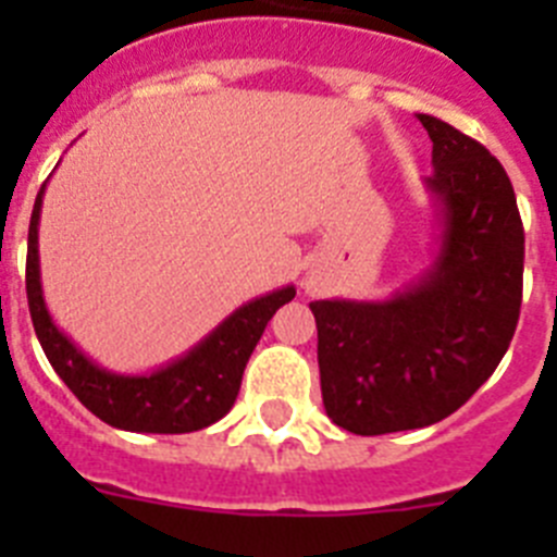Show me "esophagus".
<instances>
[{
	"instance_id": "34e87169",
	"label": "esophagus",
	"mask_w": 557,
	"mask_h": 557,
	"mask_svg": "<svg viewBox=\"0 0 557 557\" xmlns=\"http://www.w3.org/2000/svg\"><path fill=\"white\" fill-rule=\"evenodd\" d=\"M309 287H312V284H309Z\"/></svg>"
}]
</instances>
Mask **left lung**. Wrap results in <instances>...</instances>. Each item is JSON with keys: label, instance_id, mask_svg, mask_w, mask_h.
<instances>
[{"label": "left lung", "instance_id": "1", "mask_svg": "<svg viewBox=\"0 0 557 557\" xmlns=\"http://www.w3.org/2000/svg\"><path fill=\"white\" fill-rule=\"evenodd\" d=\"M432 139L426 189L441 248L387 301H312L326 416L354 435L421 430L496 371L521 309L524 228L513 184L480 141L418 113Z\"/></svg>", "mask_w": 557, "mask_h": 557}]
</instances>
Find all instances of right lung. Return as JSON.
<instances>
[{"label":"right lung","instance_id":"right-lung-1","mask_svg":"<svg viewBox=\"0 0 557 557\" xmlns=\"http://www.w3.org/2000/svg\"><path fill=\"white\" fill-rule=\"evenodd\" d=\"M44 186L38 191L27 236V304L29 318L36 326L38 343L47 354L49 366L66 387L81 398L86 410L100 421L127 432H159V435H181L198 432L214 424L234 407L236 393L243 385L256 343L264 326L295 298V287H282L275 293L253 298L250 304L228 314L209 337L184 354L181 359L147 376H122L95 366L81 348L52 323L44 304L41 270H38V218H41Z\"/></svg>","mask_w":557,"mask_h":557}]
</instances>
